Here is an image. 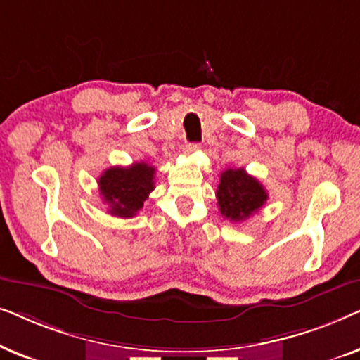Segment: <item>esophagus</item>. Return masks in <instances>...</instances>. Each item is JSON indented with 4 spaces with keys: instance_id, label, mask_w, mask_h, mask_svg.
<instances>
[{
    "instance_id": "1",
    "label": "esophagus",
    "mask_w": 360,
    "mask_h": 360,
    "mask_svg": "<svg viewBox=\"0 0 360 360\" xmlns=\"http://www.w3.org/2000/svg\"><path fill=\"white\" fill-rule=\"evenodd\" d=\"M200 149V146L198 144H193V142H190V144H185L184 146V154L185 155H191V154H195L196 150Z\"/></svg>"
}]
</instances>
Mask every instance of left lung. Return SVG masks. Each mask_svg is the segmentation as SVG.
Returning <instances> with one entry per match:
<instances>
[{
	"label": "left lung",
	"mask_w": 360,
	"mask_h": 360,
	"mask_svg": "<svg viewBox=\"0 0 360 360\" xmlns=\"http://www.w3.org/2000/svg\"><path fill=\"white\" fill-rule=\"evenodd\" d=\"M216 198L221 214L226 219L239 223L257 213L269 195L262 184L244 169H228L221 174Z\"/></svg>",
	"instance_id": "8db88e82"
}]
</instances>
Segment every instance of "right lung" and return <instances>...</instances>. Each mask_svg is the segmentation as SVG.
<instances>
[{"label": "right lung", "instance_id": "1", "mask_svg": "<svg viewBox=\"0 0 360 360\" xmlns=\"http://www.w3.org/2000/svg\"><path fill=\"white\" fill-rule=\"evenodd\" d=\"M155 169L146 162L129 167H110L98 179L103 200L110 205V213L120 218H132L154 190Z\"/></svg>", "mask_w": 360, "mask_h": 360}]
</instances>
